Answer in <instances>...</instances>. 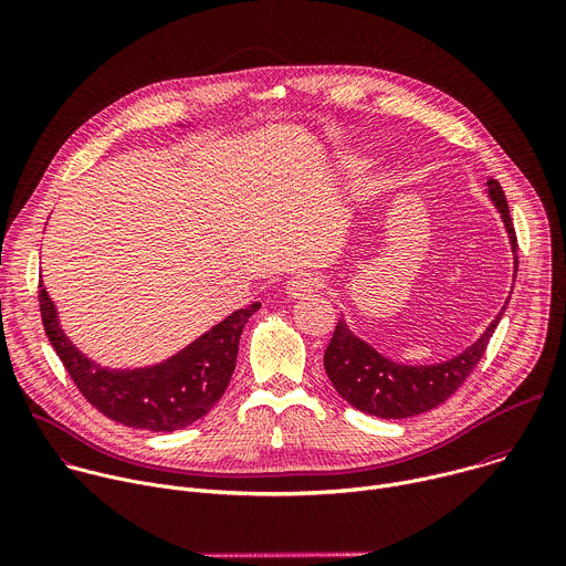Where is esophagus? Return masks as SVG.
<instances>
[{
    "label": "esophagus",
    "instance_id": "obj_1",
    "mask_svg": "<svg viewBox=\"0 0 566 566\" xmlns=\"http://www.w3.org/2000/svg\"><path fill=\"white\" fill-rule=\"evenodd\" d=\"M319 289H322V277L317 273H300V275L291 277L286 284L289 297H295V300L308 297Z\"/></svg>",
    "mask_w": 566,
    "mask_h": 566
}]
</instances>
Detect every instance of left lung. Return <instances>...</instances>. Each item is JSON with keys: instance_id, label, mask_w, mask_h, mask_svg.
<instances>
[{"instance_id": "obj_1", "label": "left lung", "mask_w": 566, "mask_h": 566, "mask_svg": "<svg viewBox=\"0 0 566 566\" xmlns=\"http://www.w3.org/2000/svg\"><path fill=\"white\" fill-rule=\"evenodd\" d=\"M489 197L493 199L509 230L517 273V234L500 181H489ZM504 311L506 306L491 322V327L481 334V338L463 354L439 365L421 367L398 365L380 356L367 343L356 338L340 317L334 338L325 352L327 376L334 382L336 391L360 412L380 419H408L415 415H423L441 406V402H446L463 385V380L481 360L483 352H486Z\"/></svg>"}]
</instances>
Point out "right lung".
I'll return each mask as SVG.
<instances>
[{
  "instance_id": "right-lung-1",
  "label": "right lung",
  "mask_w": 566,
  "mask_h": 566,
  "mask_svg": "<svg viewBox=\"0 0 566 566\" xmlns=\"http://www.w3.org/2000/svg\"><path fill=\"white\" fill-rule=\"evenodd\" d=\"M44 332L73 385L107 419L127 428L172 432L206 417L223 396L237 363L239 338L260 302L239 308L166 363L107 369L80 354L60 329L55 306L40 280Z\"/></svg>"
}]
</instances>
